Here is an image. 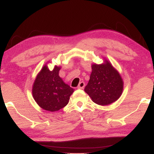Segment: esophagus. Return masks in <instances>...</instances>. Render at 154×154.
Returning a JSON list of instances; mask_svg holds the SVG:
<instances>
[{"label":"esophagus","instance_id":"obj_1","mask_svg":"<svg viewBox=\"0 0 154 154\" xmlns=\"http://www.w3.org/2000/svg\"><path fill=\"white\" fill-rule=\"evenodd\" d=\"M85 83L84 82H80L77 88H79V89H83V88H84V87H85Z\"/></svg>","mask_w":154,"mask_h":154}]
</instances>
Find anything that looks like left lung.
I'll list each match as a JSON object with an SVG mask.
<instances>
[{
    "mask_svg": "<svg viewBox=\"0 0 154 154\" xmlns=\"http://www.w3.org/2000/svg\"><path fill=\"white\" fill-rule=\"evenodd\" d=\"M90 80L85 91L93 101L100 106L111 104L119 99L123 91V80L119 73L107 60L92 65Z\"/></svg>",
    "mask_w": 154,
    "mask_h": 154,
    "instance_id": "8db88e82",
    "label": "left lung"
}]
</instances>
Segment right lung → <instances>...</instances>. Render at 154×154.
<instances>
[{"label": "right lung", "instance_id": "add662e5", "mask_svg": "<svg viewBox=\"0 0 154 154\" xmlns=\"http://www.w3.org/2000/svg\"><path fill=\"white\" fill-rule=\"evenodd\" d=\"M61 67L55 66L50 71L45 65L38 74L32 87L35 101L43 109L56 112L68 103L74 88L66 84L59 75Z\"/></svg>", "mask_w": 154, "mask_h": 154}]
</instances>
